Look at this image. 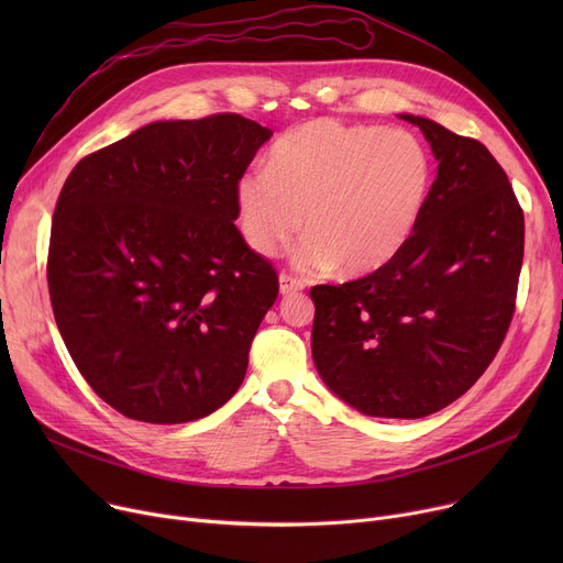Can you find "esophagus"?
<instances>
[{
	"label": "esophagus",
	"mask_w": 563,
	"mask_h": 563,
	"mask_svg": "<svg viewBox=\"0 0 563 563\" xmlns=\"http://www.w3.org/2000/svg\"><path fill=\"white\" fill-rule=\"evenodd\" d=\"M303 287H306V283H303L301 278L291 276V274H280V291H283V294L299 291V289H303Z\"/></svg>",
	"instance_id": "obj_1"
}]
</instances>
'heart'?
<instances>
[{
    "instance_id": "obj_1",
    "label": "heart",
    "mask_w": 563,
    "mask_h": 563,
    "mask_svg": "<svg viewBox=\"0 0 563 563\" xmlns=\"http://www.w3.org/2000/svg\"><path fill=\"white\" fill-rule=\"evenodd\" d=\"M433 183L427 145L408 130L344 125L329 118L283 134L266 168L244 173L234 187L246 244L278 255L310 230L297 264L367 276L390 264L416 232Z\"/></svg>"
}]
</instances>
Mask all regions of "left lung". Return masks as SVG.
Instances as JSON below:
<instances>
[{"label": "left lung", "instance_id": "1", "mask_svg": "<svg viewBox=\"0 0 563 563\" xmlns=\"http://www.w3.org/2000/svg\"><path fill=\"white\" fill-rule=\"evenodd\" d=\"M401 118L438 159L424 212L383 269L310 289L312 358L323 383L365 416L418 420L475 386L505 342L525 217L484 143L422 115Z\"/></svg>", "mask_w": 563, "mask_h": 563}]
</instances>
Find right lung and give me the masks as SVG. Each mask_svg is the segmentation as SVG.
Segmentation results:
<instances>
[{
	"label": "right lung",
	"instance_id": "right-lung-1",
	"mask_svg": "<svg viewBox=\"0 0 563 563\" xmlns=\"http://www.w3.org/2000/svg\"><path fill=\"white\" fill-rule=\"evenodd\" d=\"M272 134L240 113L151 123L86 155L58 194L56 327L125 418L191 422L242 386L278 274L234 225V187Z\"/></svg>",
	"mask_w": 563,
	"mask_h": 563
}]
</instances>
